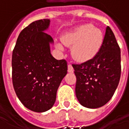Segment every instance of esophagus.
I'll list each match as a JSON object with an SVG mask.
<instances>
[{"instance_id":"obj_1","label":"esophagus","mask_w":129,"mask_h":129,"mask_svg":"<svg viewBox=\"0 0 129 129\" xmlns=\"http://www.w3.org/2000/svg\"><path fill=\"white\" fill-rule=\"evenodd\" d=\"M73 71H74V70H73L72 65L69 63V65H68V72H69V73H73Z\"/></svg>"}]
</instances>
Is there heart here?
<instances>
[{"label":"heart","mask_w":129,"mask_h":129,"mask_svg":"<svg viewBox=\"0 0 129 129\" xmlns=\"http://www.w3.org/2000/svg\"><path fill=\"white\" fill-rule=\"evenodd\" d=\"M66 46H71V55L75 60L86 62L93 58L100 51L104 42V34L91 24L82 25L66 34L61 38ZM59 50L63 48L60 44Z\"/></svg>","instance_id":"b5f03b06"}]
</instances>
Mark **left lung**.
<instances>
[{
	"instance_id": "1",
	"label": "left lung",
	"mask_w": 129,
	"mask_h": 129,
	"mask_svg": "<svg viewBox=\"0 0 129 129\" xmlns=\"http://www.w3.org/2000/svg\"><path fill=\"white\" fill-rule=\"evenodd\" d=\"M72 66L79 103L89 109H97L108 103L118 85L121 71V50L109 26L98 54L91 60Z\"/></svg>"
}]
</instances>
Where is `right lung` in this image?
Masks as SVG:
<instances>
[{
	"label": "right lung",
	"mask_w": 129,
	"mask_h": 129,
	"mask_svg": "<svg viewBox=\"0 0 129 129\" xmlns=\"http://www.w3.org/2000/svg\"><path fill=\"white\" fill-rule=\"evenodd\" d=\"M49 19L36 20L20 32L12 55V81L16 95L27 109L44 112L52 108L62 79L67 74V61L51 53L53 40L43 31Z\"/></svg>",
	"instance_id": "obj_1"
}]
</instances>
